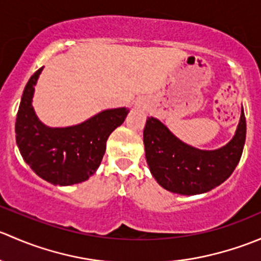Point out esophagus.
I'll list each match as a JSON object with an SVG mask.
<instances>
[{
	"label": "esophagus",
	"instance_id": "obj_1",
	"mask_svg": "<svg viewBox=\"0 0 261 261\" xmlns=\"http://www.w3.org/2000/svg\"><path fill=\"white\" fill-rule=\"evenodd\" d=\"M135 107L139 110H145L146 109V103L144 101H136L135 102Z\"/></svg>",
	"mask_w": 261,
	"mask_h": 261
}]
</instances>
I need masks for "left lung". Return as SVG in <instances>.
Returning <instances> with one entry per match:
<instances>
[{
    "instance_id": "obj_1",
    "label": "left lung",
    "mask_w": 261,
    "mask_h": 261,
    "mask_svg": "<svg viewBox=\"0 0 261 261\" xmlns=\"http://www.w3.org/2000/svg\"><path fill=\"white\" fill-rule=\"evenodd\" d=\"M245 139L244 109L233 138L216 150L183 143L158 118L147 117L144 128L145 158L152 177L167 191L184 196L206 193L227 179L240 162Z\"/></svg>"
}]
</instances>
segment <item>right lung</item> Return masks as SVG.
<instances>
[{"label":"right lung","instance_id":"add662e5","mask_svg":"<svg viewBox=\"0 0 261 261\" xmlns=\"http://www.w3.org/2000/svg\"><path fill=\"white\" fill-rule=\"evenodd\" d=\"M43 67L26 84L17 111L16 144L26 164L54 186H72L88 179L102 162L112 131L125 121L128 110H105L69 127H49L36 116L33 102Z\"/></svg>","mask_w":261,"mask_h":261}]
</instances>
